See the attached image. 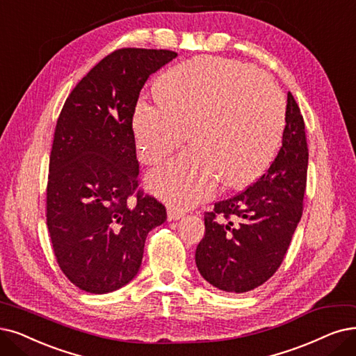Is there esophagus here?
Here are the masks:
<instances>
[{"label":"esophagus","instance_id":"1","mask_svg":"<svg viewBox=\"0 0 356 356\" xmlns=\"http://www.w3.org/2000/svg\"><path fill=\"white\" fill-rule=\"evenodd\" d=\"M184 216V211L177 209L175 206H169L168 207V219L169 220H178L179 218Z\"/></svg>","mask_w":356,"mask_h":356}]
</instances>
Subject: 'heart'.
Here are the masks:
<instances>
[{
	"mask_svg": "<svg viewBox=\"0 0 356 356\" xmlns=\"http://www.w3.org/2000/svg\"><path fill=\"white\" fill-rule=\"evenodd\" d=\"M158 102L140 99L133 115L137 154L154 166L152 190L178 207L257 179L275 158L285 125V99L275 80L251 65L200 58L169 68L156 83Z\"/></svg>",
	"mask_w": 356,
	"mask_h": 356,
	"instance_id": "obj_1",
	"label": "heart"
}]
</instances>
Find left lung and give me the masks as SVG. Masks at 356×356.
<instances>
[{
  "label": "left lung",
  "mask_w": 356,
  "mask_h": 356,
  "mask_svg": "<svg viewBox=\"0 0 356 356\" xmlns=\"http://www.w3.org/2000/svg\"><path fill=\"white\" fill-rule=\"evenodd\" d=\"M282 147L266 174L244 191L204 211L195 250L200 275L215 288L243 293L280 267L304 210L308 146L300 106L288 93Z\"/></svg>",
  "instance_id": "1"
}]
</instances>
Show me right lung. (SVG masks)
<instances>
[{
    "label": "right lung",
    "mask_w": 356,
    "mask_h": 356,
    "mask_svg": "<svg viewBox=\"0 0 356 356\" xmlns=\"http://www.w3.org/2000/svg\"><path fill=\"white\" fill-rule=\"evenodd\" d=\"M178 54L111 52L67 97L49 156L47 225L56 263L81 291L108 293L137 275L165 206L138 187L133 115L147 79Z\"/></svg>",
    "instance_id": "obj_1"
}]
</instances>
